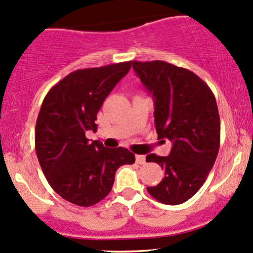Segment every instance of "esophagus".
Wrapping results in <instances>:
<instances>
[{
    "label": "esophagus",
    "mask_w": 253,
    "mask_h": 253,
    "mask_svg": "<svg viewBox=\"0 0 253 253\" xmlns=\"http://www.w3.org/2000/svg\"><path fill=\"white\" fill-rule=\"evenodd\" d=\"M136 163L137 164H140V165H142V164H145L146 163V157L145 156H141V154H137L136 156Z\"/></svg>",
    "instance_id": "1"
}]
</instances>
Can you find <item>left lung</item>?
I'll use <instances>...</instances> for the list:
<instances>
[{
    "label": "left lung",
    "mask_w": 253,
    "mask_h": 253,
    "mask_svg": "<svg viewBox=\"0 0 253 253\" xmlns=\"http://www.w3.org/2000/svg\"><path fill=\"white\" fill-rule=\"evenodd\" d=\"M132 69L153 96L158 138L172 142L168 157H146L165 170L164 178L147 191L160 203L178 205L199 191L218 154L216 99L208 84L183 67L156 60L132 61Z\"/></svg>",
    "instance_id": "obj_1"
}]
</instances>
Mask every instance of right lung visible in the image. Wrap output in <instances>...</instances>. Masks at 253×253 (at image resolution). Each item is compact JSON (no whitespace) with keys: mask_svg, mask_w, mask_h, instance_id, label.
<instances>
[{"mask_svg":"<svg viewBox=\"0 0 253 253\" xmlns=\"http://www.w3.org/2000/svg\"><path fill=\"white\" fill-rule=\"evenodd\" d=\"M131 64L77 70L43 100L35 130L36 154L48 183L67 202L84 208L101 202L112 189L117 169L135 163L126 148H106L85 136L88 130L96 131L97 112Z\"/></svg>","mask_w":253,"mask_h":253,"instance_id":"obj_1","label":"right lung"}]
</instances>
